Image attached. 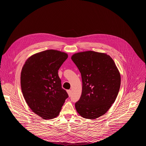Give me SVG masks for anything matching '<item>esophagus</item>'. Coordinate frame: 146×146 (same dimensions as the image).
Masks as SVG:
<instances>
[{"label":"esophagus","mask_w":146,"mask_h":146,"mask_svg":"<svg viewBox=\"0 0 146 146\" xmlns=\"http://www.w3.org/2000/svg\"><path fill=\"white\" fill-rule=\"evenodd\" d=\"M67 93H68V96L70 97V96H71V90H68L67 91Z\"/></svg>","instance_id":"34e87169"}]
</instances>
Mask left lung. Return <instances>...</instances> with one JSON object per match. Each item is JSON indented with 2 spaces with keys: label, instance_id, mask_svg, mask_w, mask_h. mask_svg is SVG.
<instances>
[{
  "label": "left lung",
  "instance_id": "8db88e82",
  "mask_svg": "<svg viewBox=\"0 0 146 146\" xmlns=\"http://www.w3.org/2000/svg\"><path fill=\"white\" fill-rule=\"evenodd\" d=\"M71 60L81 73L83 83L76 110L85 119L98 118L116 99L121 84L119 71L112 58L104 53L79 52L74 54Z\"/></svg>",
  "mask_w": 146,
  "mask_h": 146
}]
</instances>
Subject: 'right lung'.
Masks as SVG:
<instances>
[{
  "label": "right lung",
  "instance_id": "add662e5",
  "mask_svg": "<svg viewBox=\"0 0 146 146\" xmlns=\"http://www.w3.org/2000/svg\"><path fill=\"white\" fill-rule=\"evenodd\" d=\"M67 57L66 53L46 50L29 57L22 67V94L33 112L43 119L56 117L68 97L58 75Z\"/></svg>",
  "mask_w": 146,
  "mask_h": 146
}]
</instances>
